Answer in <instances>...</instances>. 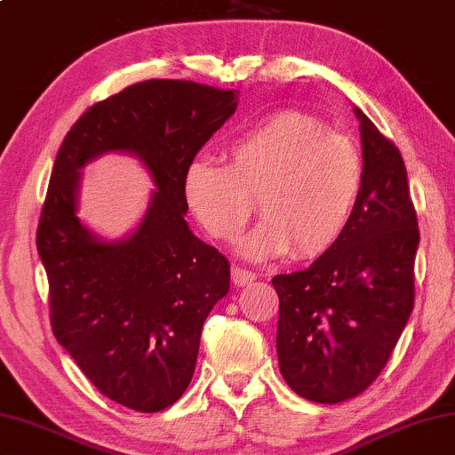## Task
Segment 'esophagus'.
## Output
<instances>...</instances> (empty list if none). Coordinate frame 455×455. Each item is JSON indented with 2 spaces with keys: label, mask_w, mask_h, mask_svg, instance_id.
Segmentation results:
<instances>
[{
  "label": "esophagus",
  "mask_w": 455,
  "mask_h": 455,
  "mask_svg": "<svg viewBox=\"0 0 455 455\" xmlns=\"http://www.w3.org/2000/svg\"><path fill=\"white\" fill-rule=\"evenodd\" d=\"M230 278H233V284L235 286H249L256 280V275L251 270L241 268V267H235L233 272H230Z\"/></svg>",
  "instance_id": "34e87169"
}]
</instances>
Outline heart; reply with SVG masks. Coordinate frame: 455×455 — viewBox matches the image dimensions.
<instances>
[{
  "label": "heart",
  "instance_id": "obj_1",
  "mask_svg": "<svg viewBox=\"0 0 455 455\" xmlns=\"http://www.w3.org/2000/svg\"><path fill=\"white\" fill-rule=\"evenodd\" d=\"M228 163L199 155L183 172V199L219 241L244 230L259 196L262 219L241 244L251 260L318 256L340 241L360 204L364 161L348 137L310 115L284 111L228 143Z\"/></svg>",
  "mask_w": 455,
  "mask_h": 455
}]
</instances>
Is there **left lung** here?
Listing matches in <instances>:
<instances>
[{
	"label": "left lung",
	"mask_w": 455,
	"mask_h": 455,
	"mask_svg": "<svg viewBox=\"0 0 455 455\" xmlns=\"http://www.w3.org/2000/svg\"><path fill=\"white\" fill-rule=\"evenodd\" d=\"M364 188L348 230L307 270L272 278L280 374L310 402L374 382L414 308L419 230L403 159L358 107Z\"/></svg>",
	"instance_id": "1"
}]
</instances>
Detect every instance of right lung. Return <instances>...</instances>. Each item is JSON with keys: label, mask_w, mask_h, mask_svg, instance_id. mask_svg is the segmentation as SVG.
Here are the masks:
<instances>
[{"label": "right lung", "mask_w": 455, "mask_h": 455, "mask_svg": "<svg viewBox=\"0 0 455 455\" xmlns=\"http://www.w3.org/2000/svg\"><path fill=\"white\" fill-rule=\"evenodd\" d=\"M238 91L148 79L91 107L65 135L37 227L53 334L99 392L153 414L195 374L206 316L230 264L185 220L183 172L233 117ZM107 152L135 156L156 188L140 225L105 242L78 217L80 172Z\"/></svg>", "instance_id": "obj_1"}]
</instances>
